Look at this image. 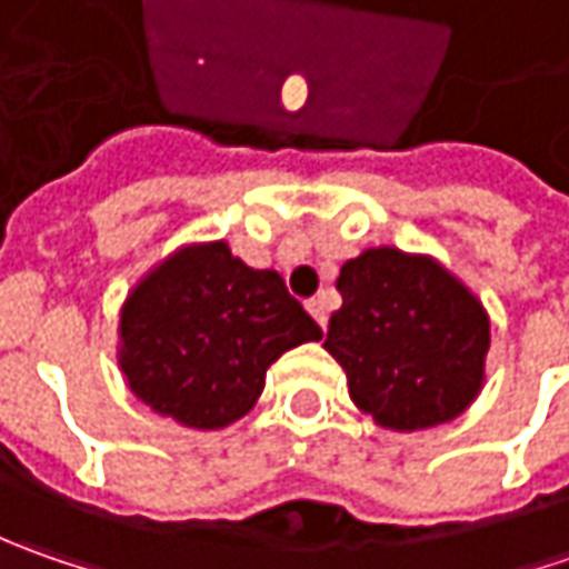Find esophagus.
<instances>
[{
	"label": "esophagus",
	"instance_id": "obj_1",
	"mask_svg": "<svg viewBox=\"0 0 569 569\" xmlns=\"http://www.w3.org/2000/svg\"><path fill=\"white\" fill-rule=\"evenodd\" d=\"M307 310H310V317L317 319L319 326L326 329V322H329V303H326V297H313V300L307 303Z\"/></svg>",
	"mask_w": 569,
	"mask_h": 569
}]
</instances>
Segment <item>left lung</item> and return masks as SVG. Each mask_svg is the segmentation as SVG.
Wrapping results in <instances>:
<instances>
[{"label":"left lung","instance_id":"obj_1","mask_svg":"<svg viewBox=\"0 0 569 569\" xmlns=\"http://www.w3.org/2000/svg\"><path fill=\"white\" fill-rule=\"evenodd\" d=\"M326 348L351 399L380 427L421 430L462 415L485 380V307L427 256L361 252L339 274Z\"/></svg>","mask_w":569,"mask_h":569}]
</instances>
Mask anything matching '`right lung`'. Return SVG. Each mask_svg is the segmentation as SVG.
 <instances>
[{"label": "right lung", "mask_w": 569, "mask_h": 569, "mask_svg": "<svg viewBox=\"0 0 569 569\" xmlns=\"http://www.w3.org/2000/svg\"><path fill=\"white\" fill-rule=\"evenodd\" d=\"M120 336L129 389L180 425L214 430L243 418L266 370L322 329L281 274L256 272L218 240L148 274L122 307Z\"/></svg>", "instance_id": "obj_1"}]
</instances>
